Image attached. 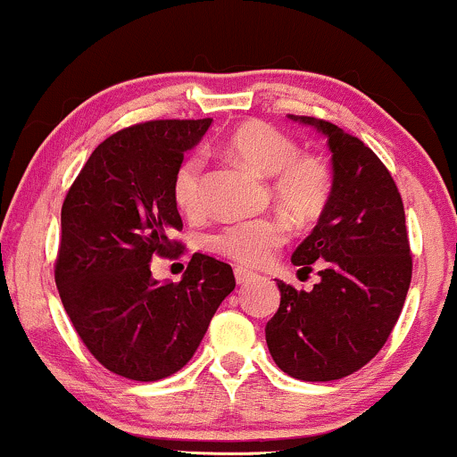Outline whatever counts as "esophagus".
<instances>
[{"mask_svg": "<svg viewBox=\"0 0 457 457\" xmlns=\"http://www.w3.org/2000/svg\"><path fill=\"white\" fill-rule=\"evenodd\" d=\"M234 277H236V283H238V286H245V283H249V281H253L255 277V272L253 270H246V269H236L234 270Z\"/></svg>", "mask_w": 457, "mask_h": 457, "instance_id": "obj_1", "label": "esophagus"}]
</instances>
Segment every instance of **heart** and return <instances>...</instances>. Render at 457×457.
Listing matches in <instances>:
<instances>
[{"instance_id": "heart-1", "label": "heart", "mask_w": 457, "mask_h": 457, "mask_svg": "<svg viewBox=\"0 0 457 457\" xmlns=\"http://www.w3.org/2000/svg\"><path fill=\"white\" fill-rule=\"evenodd\" d=\"M228 152L240 165L270 178L277 204L296 221H312L330 197V171L327 162L313 154H298V145L279 129L264 122H246L228 139ZM171 195L188 217L204 208V159L187 156L178 165ZM287 229L275 217L232 223L212 238V249L243 266H264L286 243Z\"/></svg>"}]
</instances>
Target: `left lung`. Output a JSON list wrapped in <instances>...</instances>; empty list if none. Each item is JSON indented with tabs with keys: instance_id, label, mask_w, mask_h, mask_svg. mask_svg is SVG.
I'll return each mask as SVG.
<instances>
[{
	"instance_id": "left-lung-1",
	"label": "left lung",
	"mask_w": 457,
	"mask_h": 457,
	"mask_svg": "<svg viewBox=\"0 0 457 457\" xmlns=\"http://www.w3.org/2000/svg\"><path fill=\"white\" fill-rule=\"evenodd\" d=\"M327 137L330 197L313 232L292 253L320 266L312 292L277 281L281 303L266 324L279 370L307 382L339 380L370 363L400 318L412 277L402 195L382 161L327 120L287 115Z\"/></svg>"
}]
</instances>
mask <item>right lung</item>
<instances>
[{"label": "right lung", "mask_w": 457, "mask_h": 457, "mask_svg": "<svg viewBox=\"0 0 457 457\" xmlns=\"http://www.w3.org/2000/svg\"><path fill=\"white\" fill-rule=\"evenodd\" d=\"M212 124L152 120L92 152L62 206L55 283L72 327L103 367L152 382L195 354L223 298L232 266L195 253L178 283L152 279L150 262L182 249L174 174Z\"/></svg>", "instance_id": "right-lung-1"}]
</instances>
